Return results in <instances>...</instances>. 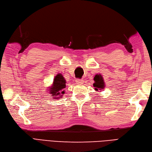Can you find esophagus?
<instances>
[{
	"label": "esophagus",
	"mask_w": 152,
	"mask_h": 152,
	"mask_svg": "<svg viewBox=\"0 0 152 152\" xmlns=\"http://www.w3.org/2000/svg\"><path fill=\"white\" fill-rule=\"evenodd\" d=\"M75 81L78 84H83V83H84V80L83 79H77L75 80Z\"/></svg>",
	"instance_id": "esophagus-1"
}]
</instances>
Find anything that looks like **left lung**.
Segmentation results:
<instances>
[{"mask_svg": "<svg viewBox=\"0 0 152 152\" xmlns=\"http://www.w3.org/2000/svg\"><path fill=\"white\" fill-rule=\"evenodd\" d=\"M94 80H95V83L93 84V86L95 87V89L96 91H98V89H102L104 88V82L103 80V78L101 75H96L95 77H94Z\"/></svg>", "mask_w": 152, "mask_h": 152, "instance_id": "obj_1", "label": "left lung"}]
</instances>
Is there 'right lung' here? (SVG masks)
<instances>
[{"label":"right lung","mask_w":152,"mask_h":152,"mask_svg":"<svg viewBox=\"0 0 152 152\" xmlns=\"http://www.w3.org/2000/svg\"><path fill=\"white\" fill-rule=\"evenodd\" d=\"M65 88H66V80L62 75L58 74L54 78V83H53L52 87L50 88V93L52 94V96H56L57 95H61V94L64 93V89ZM59 98L61 97H57V98L58 99Z\"/></svg>","instance_id":"obj_1"}]
</instances>
